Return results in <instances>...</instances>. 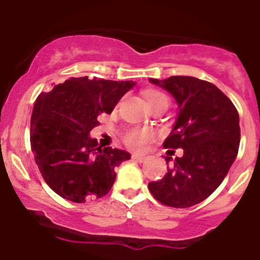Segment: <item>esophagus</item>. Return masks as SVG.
I'll list each match as a JSON object with an SVG mask.
<instances>
[{"label":"esophagus","mask_w":260,"mask_h":260,"mask_svg":"<svg viewBox=\"0 0 260 260\" xmlns=\"http://www.w3.org/2000/svg\"><path fill=\"white\" fill-rule=\"evenodd\" d=\"M132 158L136 159V161H138V162H145L147 157L142 156V154H132Z\"/></svg>","instance_id":"esophagus-1"}]
</instances>
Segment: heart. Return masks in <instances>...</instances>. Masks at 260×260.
<instances>
[{
	"label": "heart",
	"instance_id": "obj_1",
	"mask_svg": "<svg viewBox=\"0 0 260 260\" xmlns=\"http://www.w3.org/2000/svg\"><path fill=\"white\" fill-rule=\"evenodd\" d=\"M146 101L149 106L156 103L157 101L162 98H166L162 93L156 90H147L145 93ZM153 136V132L148 128H132V129L127 131L124 135V142L125 145L133 149H142L146 146V143Z\"/></svg>",
	"mask_w": 260,
	"mask_h": 260
}]
</instances>
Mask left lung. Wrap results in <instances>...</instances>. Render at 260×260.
Returning a JSON list of instances; mask_svg holds the SVG:
<instances>
[{
	"label": "left lung",
	"mask_w": 260,
	"mask_h": 260,
	"mask_svg": "<svg viewBox=\"0 0 260 260\" xmlns=\"http://www.w3.org/2000/svg\"><path fill=\"white\" fill-rule=\"evenodd\" d=\"M169 91L179 106L165 148H182L165 177L148 183L154 199L171 208H190L220 186L235 161L240 143L239 114L217 86L193 77L149 79ZM174 153V151H170ZM171 157H166L167 165Z\"/></svg>",
	"instance_id": "left-lung-1"
}]
</instances>
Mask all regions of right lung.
Masks as SVG:
<instances>
[{"mask_svg":"<svg viewBox=\"0 0 260 260\" xmlns=\"http://www.w3.org/2000/svg\"><path fill=\"white\" fill-rule=\"evenodd\" d=\"M135 85L132 80L70 78L38 96L31 115V149L44 180L57 195L81 204L109 192L115 167L131 154L102 148L89 133L99 115L112 113Z\"/></svg>","mask_w":260,"mask_h":260,"instance_id":"add662e5","label":"right lung"}]
</instances>
